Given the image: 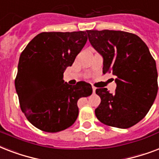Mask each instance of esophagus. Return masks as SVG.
Returning a JSON list of instances; mask_svg holds the SVG:
<instances>
[{
	"instance_id": "1",
	"label": "esophagus",
	"mask_w": 159,
	"mask_h": 159,
	"mask_svg": "<svg viewBox=\"0 0 159 159\" xmlns=\"http://www.w3.org/2000/svg\"><path fill=\"white\" fill-rule=\"evenodd\" d=\"M92 91H93V93H95V92H96V87H93V86H92Z\"/></svg>"
}]
</instances>
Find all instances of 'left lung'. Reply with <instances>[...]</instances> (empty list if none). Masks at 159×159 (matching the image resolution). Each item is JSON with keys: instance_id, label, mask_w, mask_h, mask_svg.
<instances>
[{"instance_id": "8db88e82", "label": "left lung", "mask_w": 159, "mask_h": 159, "mask_svg": "<svg viewBox=\"0 0 159 159\" xmlns=\"http://www.w3.org/2000/svg\"><path fill=\"white\" fill-rule=\"evenodd\" d=\"M90 43L103 57V73H112L116 92L97 88L101 103L95 110L104 125L127 129L147 115L158 93L155 60L134 34L119 30H87Z\"/></svg>"}]
</instances>
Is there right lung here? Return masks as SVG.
<instances>
[{
    "label": "right lung",
    "instance_id": "1",
    "mask_svg": "<svg viewBox=\"0 0 159 159\" xmlns=\"http://www.w3.org/2000/svg\"><path fill=\"white\" fill-rule=\"evenodd\" d=\"M87 41L85 31L43 32L21 53L15 86L21 111L39 129L56 133L72 125L78 99L92 95L89 83L72 86L62 79Z\"/></svg>",
    "mask_w": 159,
    "mask_h": 159
}]
</instances>
